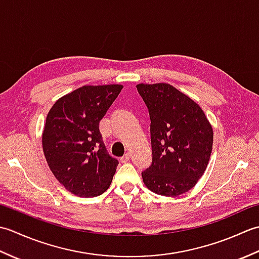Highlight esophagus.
<instances>
[{"instance_id": "obj_1", "label": "esophagus", "mask_w": 259, "mask_h": 259, "mask_svg": "<svg viewBox=\"0 0 259 259\" xmlns=\"http://www.w3.org/2000/svg\"><path fill=\"white\" fill-rule=\"evenodd\" d=\"M129 159H130V155L129 153H125L124 156L120 158V160H121V162H126V161H129Z\"/></svg>"}]
</instances>
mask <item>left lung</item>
I'll return each mask as SVG.
<instances>
[{
	"mask_svg": "<svg viewBox=\"0 0 259 259\" xmlns=\"http://www.w3.org/2000/svg\"><path fill=\"white\" fill-rule=\"evenodd\" d=\"M150 115L152 163L144 184L157 195L176 197L194 188L210 159L212 126L190 97L169 83L137 84Z\"/></svg>",
	"mask_w": 259,
	"mask_h": 259,
	"instance_id": "left-lung-1",
	"label": "left lung"
}]
</instances>
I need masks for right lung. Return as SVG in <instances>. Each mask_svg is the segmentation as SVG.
Returning <instances> with one entry per match:
<instances>
[{"instance_id":"obj_1","label":"right lung","mask_w":259,"mask_h":259,"mask_svg":"<svg viewBox=\"0 0 259 259\" xmlns=\"http://www.w3.org/2000/svg\"><path fill=\"white\" fill-rule=\"evenodd\" d=\"M123 85H83L53 104L47 115L42 148L54 177L78 197H96L106 191L118 160L102 142L99 122Z\"/></svg>"}]
</instances>
